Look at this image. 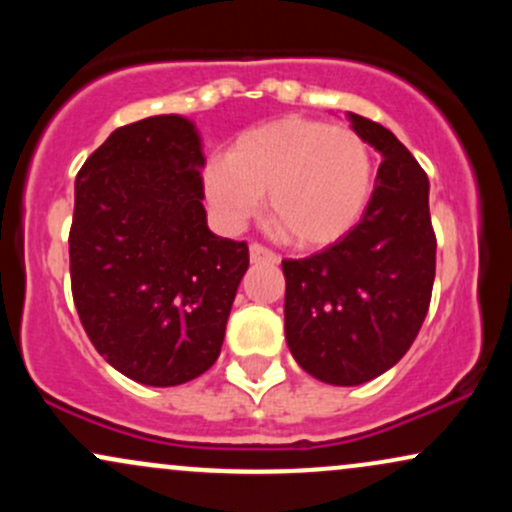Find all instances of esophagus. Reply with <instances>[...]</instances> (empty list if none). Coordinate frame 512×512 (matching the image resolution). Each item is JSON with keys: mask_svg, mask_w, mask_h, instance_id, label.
<instances>
[{"mask_svg": "<svg viewBox=\"0 0 512 512\" xmlns=\"http://www.w3.org/2000/svg\"><path fill=\"white\" fill-rule=\"evenodd\" d=\"M250 260L252 262H269V264H276L279 262V255L272 252L269 248H264L260 243H252L250 245Z\"/></svg>", "mask_w": 512, "mask_h": 512, "instance_id": "esophagus-1", "label": "esophagus"}]
</instances>
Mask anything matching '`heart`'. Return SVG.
I'll return each mask as SVG.
<instances>
[{
    "mask_svg": "<svg viewBox=\"0 0 512 512\" xmlns=\"http://www.w3.org/2000/svg\"><path fill=\"white\" fill-rule=\"evenodd\" d=\"M373 182L366 139L308 117L252 127L204 168V192L223 226H243L267 195L274 228L298 248L346 236L366 211Z\"/></svg>",
    "mask_w": 512,
    "mask_h": 512,
    "instance_id": "obj_1",
    "label": "heart"
}]
</instances>
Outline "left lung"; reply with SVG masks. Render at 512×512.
Masks as SVG:
<instances>
[{
    "instance_id": "obj_1",
    "label": "left lung",
    "mask_w": 512,
    "mask_h": 512,
    "mask_svg": "<svg viewBox=\"0 0 512 512\" xmlns=\"http://www.w3.org/2000/svg\"><path fill=\"white\" fill-rule=\"evenodd\" d=\"M383 163L361 221L330 248L284 260V332L305 373L354 387L409 351L431 303L436 236L428 178L390 129L346 113Z\"/></svg>"
}]
</instances>
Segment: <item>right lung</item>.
I'll return each instance as SVG.
<instances>
[{"label": "right lung", "mask_w": 512, "mask_h": 512, "mask_svg": "<svg viewBox=\"0 0 512 512\" xmlns=\"http://www.w3.org/2000/svg\"><path fill=\"white\" fill-rule=\"evenodd\" d=\"M202 137L182 115L117 127L74 182L69 272L96 351L151 387L190 383L214 366L245 243L207 226Z\"/></svg>", "instance_id": "1"}]
</instances>
